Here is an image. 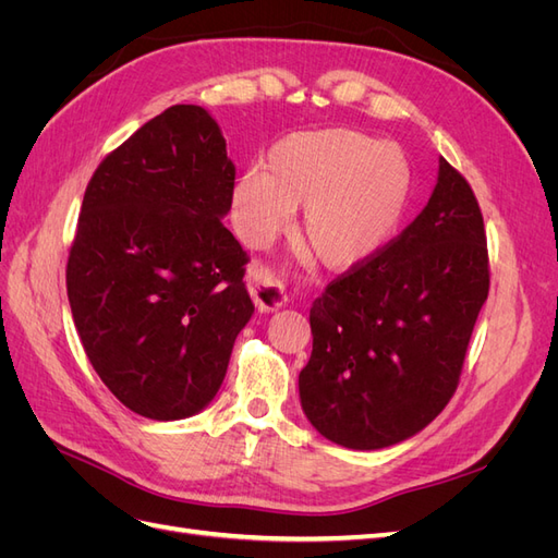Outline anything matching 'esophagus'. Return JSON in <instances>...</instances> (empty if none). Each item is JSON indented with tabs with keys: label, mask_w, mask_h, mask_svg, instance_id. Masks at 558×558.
Returning <instances> with one entry per match:
<instances>
[{
	"label": "esophagus",
	"mask_w": 558,
	"mask_h": 558,
	"mask_svg": "<svg viewBox=\"0 0 558 558\" xmlns=\"http://www.w3.org/2000/svg\"><path fill=\"white\" fill-rule=\"evenodd\" d=\"M248 289L260 312H275L289 302L283 283L267 267L260 265H253L248 269Z\"/></svg>",
	"instance_id": "34e87169"
}]
</instances>
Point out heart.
<instances>
[{
  "mask_svg": "<svg viewBox=\"0 0 558 558\" xmlns=\"http://www.w3.org/2000/svg\"><path fill=\"white\" fill-rule=\"evenodd\" d=\"M410 195L412 170L400 146L347 128L305 130L272 144L265 170L240 177L230 218L238 238L260 248L302 205L300 232L318 258L353 269L393 240Z\"/></svg>",
  "mask_w": 558,
  "mask_h": 558,
  "instance_id": "obj_1",
  "label": "heart"
}]
</instances>
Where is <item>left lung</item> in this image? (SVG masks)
Returning <instances> with one entry per match:
<instances>
[{
  "mask_svg": "<svg viewBox=\"0 0 558 558\" xmlns=\"http://www.w3.org/2000/svg\"><path fill=\"white\" fill-rule=\"evenodd\" d=\"M486 295L484 218L440 158L414 221L314 300L312 359L298 379L310 424L359 451L424 430L456 391Z\"/></svg>",
  "mask_w": 558,
  "mask_h": 558,
  "instance_id": "8db88e82",
  "label": "left lung"
}]
</instances>
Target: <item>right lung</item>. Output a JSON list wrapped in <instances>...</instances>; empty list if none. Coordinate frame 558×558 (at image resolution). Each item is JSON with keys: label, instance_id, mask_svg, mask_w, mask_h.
Instances as JSON below:
<instances>
[{"label": "right lung", "instance_id": "add662e5", "mask_svg": "<svg viewBox=\"0 0 558 558\" xmlns=\"http://www.w3.org/2000/svg\"><path fill=\"white\" fill-rule=\"evenodd\" d=\"M234 165L211 113L177 105L95 170L66 263V298L95 373L156 421L202 412L253 316L246 253L221 223Z\"/></svg>", "mask_w": 558, "mask_h": 558}]
</instances>
